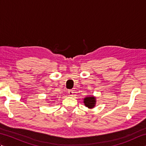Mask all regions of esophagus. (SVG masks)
<instances>
[{"label": "esophagus", "mask_w": 146, "mask_h": 146, "mask_svg": "<svg viewBox=\"0 0 146 146\" xmlns=\"http://www.w3.org/2000/svg\"><path fill=\"white\" fill-rule=\"evenodd\" d=\"M68 94H69L70 96L72 97V96L73 95V91L72 90H68Z\"/></svg>", "instance_id": "34e87169"}]
</instances>
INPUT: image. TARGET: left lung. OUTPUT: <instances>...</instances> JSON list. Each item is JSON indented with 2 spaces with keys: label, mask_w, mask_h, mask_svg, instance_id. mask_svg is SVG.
I'll return each mask as SVG.
<instances>
[{
  "label": "left lung",
  "mask_w": 146,
  "mask_h": 146,
  "mask_svg": "<svg viewBox=\"0 0 146 146\" xmlns=\"http://www.w3.org/2000/svg\"><path fill=\"white\" fill-rule=\"evenodd\" d=\"M83 103L85 105L89 108H92L95 106L96 104V98L94 96H89L83 99Z\"/></svg>",
  "instance_id": "1"
}]
</instances>
